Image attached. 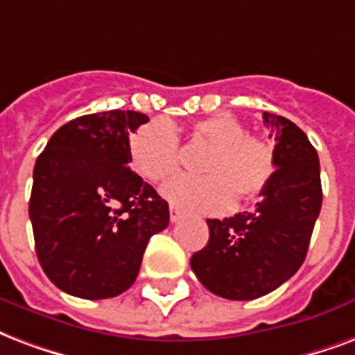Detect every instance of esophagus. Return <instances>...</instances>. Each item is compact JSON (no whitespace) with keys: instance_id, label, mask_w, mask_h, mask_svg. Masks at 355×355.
Returning <instances> with one entry per match:
<instances>
[{"instance_id":"1","label":"esophagus","mask_w":355,"mask_h":355,"mask_svg":"<svg viewBox=\"0 0 355 355\" xmlns=\"http://www.w3.org/2000/svg\"><path fill=\"white\" fill-rule=\"evenodd\" d=\"M180 218H182V210H180V208H177V207L169 208V220H171L173 223H177Z\"/></svg>"}]
</instances>
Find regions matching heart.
<instances>
[{
  "label": "heart",
  "mask_w": 355,
  "mask_h": 355,
  "mask_svg": "<svg viewBox=\"0 0 355 355\" xmlns=\"http://www.w3.org/2000/svg\"><path fill=\"white\" fill-rule=\"evenodd\" d=\"M212 150L202 164L207 177H178L162 188V196L175 207L197 214L231 210L236 193L255 201L275 177L274 148L248 134L245 124L232 113H216L193 128ZM180 141L171 124L158 119L143 126L130 143V164L143 178L162 182L180 167Z\"/></svg>",
  "instance_id": "heart-1"
}]
</instances>
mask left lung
<instances>
[{"label": "left lung", "instance_id": "left-lung-1", "mask_svg": "<svg viewBox=\"0 0 355 355\" xmlns=\"http://www.w3.org/2000/svg\"><path fill=\"white\" fill-rule=\"evenodd\" d=\"M275 139V177L255 212L207 220L210 238L191 257L197 279L216 296L255 300L296 274L309 250L322 207L320 162L307 135L274 113H262Z\"/></svg>", "mask_w": 355, "mask_h": 355}]
</instances>
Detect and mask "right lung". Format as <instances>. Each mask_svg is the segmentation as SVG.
I'll use <instances>...</instances> for the list:
<instances>
[{
	"label": "right lung",
	"instance_id": "obj_1",
	"mask_svg": "<svg viewBox=\"0 0 355 355\" xmlns=\"http://www.w3.org/2000/svg\"><path fill=\"white\" fill-rule=\"evenodd\" d=\"M148 123L137 112L83 115L51 135L37 158L29 218L44 274L70 296L123 294L139 274L169 205L128 167L130 134Z\"/></svg>",
	"mask_w": 355,
	"mask_h": 355
}]
</instances>
